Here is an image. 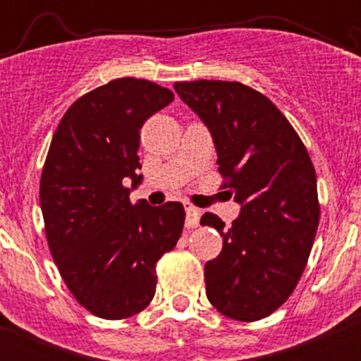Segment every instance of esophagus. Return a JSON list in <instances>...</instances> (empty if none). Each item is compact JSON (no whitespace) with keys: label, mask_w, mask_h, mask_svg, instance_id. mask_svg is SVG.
<instances>
[{"label":"esophagus","mask_w":361,"mask_h":361,"mask_svg":"<svg viewBox=\"0 0 361 361\" xmlns=\"http://www.w3.org/2000/svg\"><path fill=\"white\" fill-rule=\"evenodd\" d=\"M185 213H187V220H185L187 228L199 227V220H201V209H197L194 204L185 202Z\"/></svg>","instance_id":"esophagus-1"}]
</instances>
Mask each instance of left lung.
I'll use <instances>...</instances> for the list:
<instances>
[{"label": "left lung", "instance_id": "left-lung-1", "mask_svg": "<svg viewBox=\"0 0 361 361\" xmlns=\"http://www.w3.org/2000/svg\"><path fill=\"white\" fill-rule=\"evenodd\" d=\"M207 126L221 188L241 204L232 227L216 214L224 248L204 265L206 295L227 318L257 322L281 307L300 279L319 221L316 171L292 123L269 97L241 82H176Z\"/></svg>", "mask_w": 361, "mask_h": 361}]
</instances>
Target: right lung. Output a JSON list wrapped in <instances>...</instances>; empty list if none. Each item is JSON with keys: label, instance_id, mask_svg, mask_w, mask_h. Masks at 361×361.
<instances>
[{"label": "right lung", "instance_id": "obj_1", "mask_svg": "<svg viewBox=\"0 0 361 361\" xmlns=\"http://www.w3.org/2000/svg\"><path fill=\"white\" fill-rule=\"evenodd\" d=\"M174 99L148 80H111L61 118L39 181L54 262L80 305L104 319L137 314L152 302L157 262L176 246L181 202H130L141 181L140 129Z\"/></svg>", "mask_w": 361, "mask_h": 361}]
</instances>
